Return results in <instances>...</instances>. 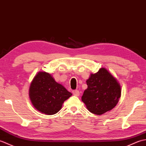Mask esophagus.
Returning <instances> with one entry per match:
<instances>
[{
    "label": "esophagus",
    "instance_id": "obj_1",
    "mask_svg": "<svg viewBox=\"0 0 146 146\" xmlns=\"http://www.w3.org/2000/svg\"><path fill=\"white\" fill-rule=\"evenodd\" d=\"M72 92H73V94L75 96H79L80 95V92L78 90H73Z\"/></svg>",
    "mask_w": 146,
    "mask_h": 146
}]
</instances>
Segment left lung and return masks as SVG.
Returning a JSON list of instances; mask_svg holds the SVG:
<instances>
[{"instance_id":"8db88e82","label":"left lung","mask_w":146,"mask_h":146,"mask_svg":"<svg viewBox=\"0 0 146 146\" xmlns=\"http://www.w3.org/2000/svg\"><path fill=\"white\" fill-rule=\"evenodd\" d=\"M86 84L88 88L83 92L82 100L90 112L102 115L115 107L120 97V86L105 68L91 74Z\"/></svg>"}]
</instances>
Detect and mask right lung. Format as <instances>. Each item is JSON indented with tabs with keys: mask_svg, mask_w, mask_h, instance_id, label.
Listing matches in <instances>:
<instances>
[{
	"mask_svg": "<svg viewBox=\"0 0 146 146\" xmlns=\"http://www.w3.org/2000/svg\"><path fill=\"white\" fill-rule=\"evenodd\" d=\"M72 95L50 74L39 72L30 86L29 97L37 110L46 115L58 112L63 102Z\"/></svg>",
	"mask_w": 146,
	"mask_h": 146,
	"instance_id": "1",
	"label": "right lung"
}]
</instances>
